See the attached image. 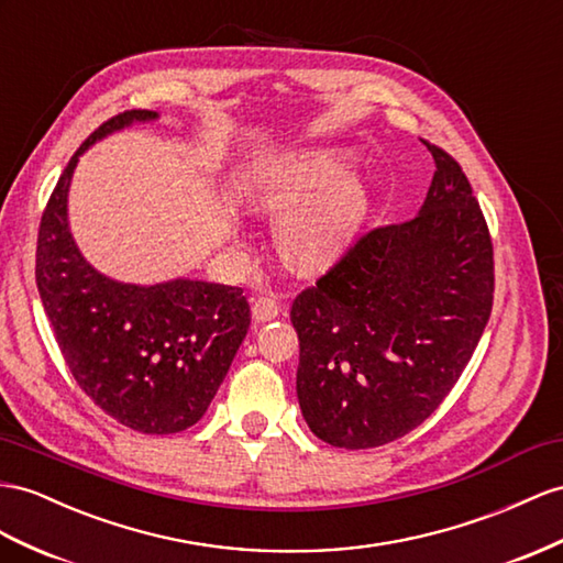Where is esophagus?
Segmentation results:
<instances>
[{
  "instance_id": "34e87169",
  "label": "esophagus",
  "mask_w": 563,
  "mask_h": 563,
  "mask_svg": "<svg viewBox=\"0 0 563 563\" xmlns=\"http://www.w3.org/2000/svg\"><path fill=\"white\" fill-rule=\"evenodd\" d=\"M280 313V305L273 297H256L252 305V319L256 323H266L273 321Z\"/></svg>"
}]
</instances>
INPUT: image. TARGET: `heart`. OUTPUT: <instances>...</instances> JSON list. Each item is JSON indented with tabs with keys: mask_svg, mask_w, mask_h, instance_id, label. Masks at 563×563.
<instances>
[{
	"mask_svg": "<svg viewBox=\"0 0 563 563\" xmlns=\"http://www.w3.org/2000/svg\"><path fill=\"white\" fill-rule=\"evenodd\" d=\"M350 178V156L335 150L307 152L254 187L258 211L285 216L278 247L297 271L328 266L354 235L362 190Z\"/></svg>",
	"mask_w": 563,
	"mask_h": 563,
	"instance_id": "b5f03b06",
	"label": "heart"
}]
</instances>
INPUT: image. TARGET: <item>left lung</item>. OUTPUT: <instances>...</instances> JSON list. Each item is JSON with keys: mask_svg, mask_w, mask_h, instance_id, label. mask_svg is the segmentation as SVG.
Masks as SVG:
<instances>
[{"mask_svg": "<svg viewBox=\"0 0 563 563\" xmlns=\"http://www.w3.org/2000/svg\"><path fill=\"white\" fill-rule=\"evenodd\" d=\"M426 147L435 176L419 216L368 230L290 309L299 409L316 438L344 450L421 426L493 311L495 254L478 199L452 154Z\"/></svg>", "mask_w": 563, "mask_h": 563, "instance_id": "left-lung-1", "label": "left lung"}]
</instances>
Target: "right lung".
Wrapping results in <instances>:
<instances>
[{
	"instance_id": "right-lung-1",
	"label": "right lung",
	"mask_w": 563,
	"mask_h": 563,
	"mask_svg": "<svg viewBox=\"0 0 563 563\" xmlns=\"http://www.w3.org/2000/svg\"><path fill=\"white\" fill-rule=\"evenodd\" d=\"M154 111L111 117L70 156L42 211L35 280L64 362L80 390L111 419L147 435L195 426L219 390L252 311L242 287L201 280L125 285L80 256L66 221L78 156L99 137Z\"/></svg>"
}]
</instances>
